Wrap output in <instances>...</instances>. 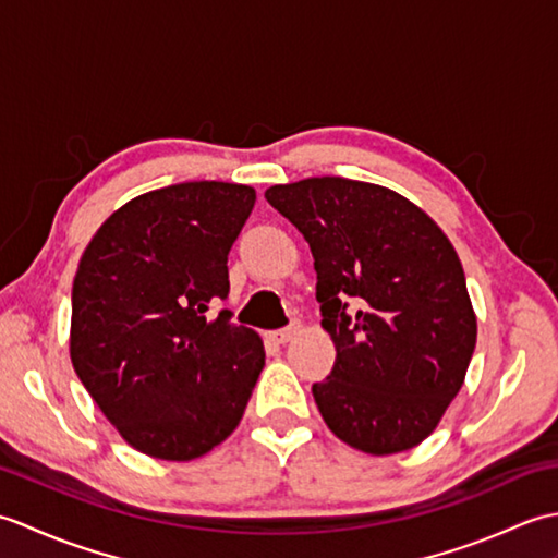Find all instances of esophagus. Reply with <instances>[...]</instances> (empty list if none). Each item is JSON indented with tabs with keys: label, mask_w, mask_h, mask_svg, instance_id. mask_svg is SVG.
I'll return each instance as SVG.
<instances>
[{
	"label": "esophagus",
	"mask_w": 558,
	"mask_h": 558,
	"mask_svg": "<svg viewBox=\"0 0 558 558\" xmlns=\"http://www.w3.org/2000/svg\"><path fill=\"white\" fill-rule=\"evenodd\" d=\"M298 333V330H294L292 326H288V328H278V330H268L266 333V338L270 340V342H276V345H282V342H288V340H292V336Z\"/></svg>",
	"instance_id": "34e87169"
}]
</instances>
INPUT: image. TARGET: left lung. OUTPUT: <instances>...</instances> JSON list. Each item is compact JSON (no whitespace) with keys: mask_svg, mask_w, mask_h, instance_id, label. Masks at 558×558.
<instances>
[{"mask_svg":"<svg viewBox=\"0 0 558 558\" xmlns=\"http://www.w3.org/2000/svg\"><path fill=\"white\" fill-rule=\"evenodd\" d=\"M266 198L314 256L336 345L333 372L312 386L328 429L372 456L420 446L465 384L477 342L453 244L410 198L372 182L310 177Z\"/></svg>","mask_w":558,"mask_h":558,"instance_id":"obj_1","label":"left lung"}]
</instances>
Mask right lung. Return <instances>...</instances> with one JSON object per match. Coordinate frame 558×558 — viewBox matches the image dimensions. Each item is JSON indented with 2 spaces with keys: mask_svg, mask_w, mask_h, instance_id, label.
<instances>
[{
  "mask_svg": "<svg viewBox=\"0 0 558 558\" xmlns=\"http://www.w3.org/2000/svg\"><path fill=\"white\" fill-rule=\"evenodd\" d=\"M256 192L184 182L126 201L93 234L71 290V364L124 441L194 460L228 438L266 364L256 330L210 318Z\"/></svg>",
  "mask_w": 558,
  "mask_h": 558,
  "instance_id": "obj_1",
  "label": "right lung"
}]
</instances>
